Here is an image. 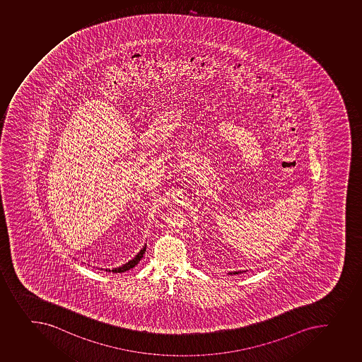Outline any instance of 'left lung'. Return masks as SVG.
<instances>
[{"mask_svg": "<svg viewBox=\"0 0 362 362\" xmlns=\"http://www.w3.org/2000/svg\"><path fill=\"white\" fill-rule=\"evenodd\" d=\"M245 271H240V272H234V273H229V274H241L243 273Z\"/></svg>", "mask_w": 362, "mask_h": 362, "instance_id": "left-lung-1", "label": "left lung"}]
</instances>
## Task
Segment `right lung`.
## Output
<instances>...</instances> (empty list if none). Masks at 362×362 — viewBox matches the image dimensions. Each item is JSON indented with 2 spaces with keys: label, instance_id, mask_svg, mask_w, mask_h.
Returning a JSON list of instances; mask_svg holds the SVG:
<instances>
[{
  "label": "right lung",
  "instance_id": "obj_1",
  "mask_svg": "<svg viewBox=\"0 0 362 362\" xmlns=\"http://www.w3.org/2000/svg\"><path fill=\"white\" fill-rule=\"evenodd\" d=\"M144 252H146V245H144V248H142V250L135 255V257L132 259V260L128 261L127 264H122L121 267L112 268V269H105V272H112V273H124V272L129 271V269L135 267V266L140 262L141 259L144 257Z\"/></svg>",
  "mask_w": 362,
  "mask_h": 362
}]
</instances>
